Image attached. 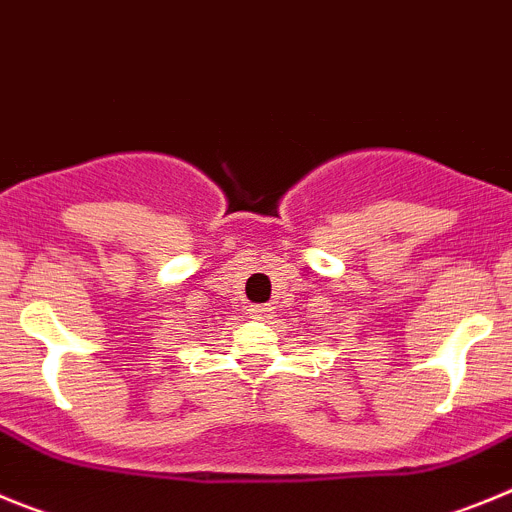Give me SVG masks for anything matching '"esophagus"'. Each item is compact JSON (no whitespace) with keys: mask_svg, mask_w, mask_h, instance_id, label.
Listing matches in <instances>:
<instances>
[{"mask_svg":"<svg viewBox=\"0 0 512 512\" xmlns=\"http://www.w3.org/2000/svg\"><path fill=\"white\" fill-rule=\"evenodd\" d=\"M251 318H256V320H264V318H269V312H271V307L269 305H251Z\"/></svg>","mask_w":512,"mask_h":512,"instance_id":"obj_1","label":"esophagus"}]
</instances>
